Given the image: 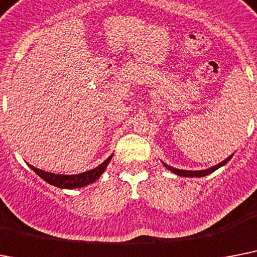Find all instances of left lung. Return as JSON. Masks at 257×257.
<instances>
[{"mask_svg":"<svg viewBox=\"0 0 257 257\" xmlns=\"http://www.w3.org/2000/svg\"><path fill=\"white\" fill-rule=\"evenodd\" d=\"M231 157H232V156H230V157L226 158L224 161H222L220 164L215 165V166H212V168L206 169V170H198V172H191V170H179V169L172 168V166H169V165H165V166H166V168H168L170 172L176 173L177 176H181V177H204V176H207V174H210V173L215 172L216 169H219L220 166H223V165H226L227 162L230 161Z\"/></svg>","mask_w":257,"mask_h":257,"instance_id":"8db88e82","label":"left lung"}]
</instances>
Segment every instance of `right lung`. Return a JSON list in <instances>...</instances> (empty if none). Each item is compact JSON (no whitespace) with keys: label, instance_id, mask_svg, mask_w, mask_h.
<instances>
[{"label":"right lung","instance_id":"obj_1","mask_svg":"<svg viewBox=\"0 0 257 257\" xmlns=\"http://www.w3.org/2000/svg\"><path fill=\"white\" fill-rule=\"evenodd\" d=\"M110 158H112V156H109V157H108L103 164H100L97 168L92 169V170H89V172L75 174V176H64V174H54V173L43 172L41 169L34 168V166H31V165L30 168L33 169L42 179H45L46 182H49L50 185H54V186L60 187V189H76V187L87 186L89 183L95 182L96 179L99 178V177L104 173V170L107 168V165L109 164Z\"/></svg>","mask_w":257,"mask_h":257}]
</instances>
